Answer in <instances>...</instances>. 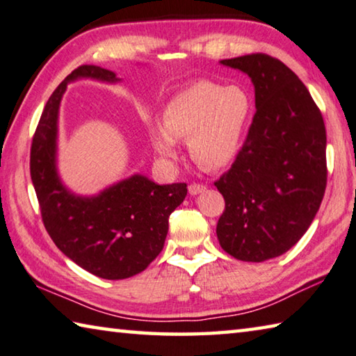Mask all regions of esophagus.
Listing matches in <instances>:
<instances>
[{"label":"esophagus","mask_w":356,"mask_h":356,"mask_svg":"<svg viewBox=\"0 0 356 356\" xmlns=\"http://www.w3.org/2000/svg\"><path fill=\"white\" fill-rule=\"evenodd\" d=\"M207 191V186L205 184H191L189 186V194L191 195H199V194H202V192H205Z\"/></svg>","instance_id":"obj_1"}]
</instances>
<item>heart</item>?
I'll use <instances>...</instances> for the list:
<instances>
[{"label": "heart", "instance_id": "obj_1", "mask_svg": "<svg viewBox=\"0 0 356 356\" xmlns=\"http://www.w3.org/2000/svg\"><path fill=\"white\" fill-rule=\"evenodd\" d=\"M250 110V97L241 86L224 88L209 80L194 81L168 101L162 123L149 121L148 140L164 162L177 159V140H188L197 164L220 170L240 154Z\"/></svg>", "mask_w": 356, "mask_h": 356}]
</instances>
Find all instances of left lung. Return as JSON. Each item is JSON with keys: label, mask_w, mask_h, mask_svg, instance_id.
Masks as SVG:
<instances>
[{"label": "left lung", "mask_w": 356, "mask_h": 356, "mask_svg": "<svg viewBox=\"0 0 356 356\" xmlns=\"http://www.w3.org/2000/svg\"><path fill=\"white\" fill-rule=\"evenodd\" d=\"M254 85L255 108L246 142L214 186L225 211L220 248L243 261H265L295 246L309 229L326 188V131L305 83L264 54L219 61Z\"/></svg>", "instance_id": "1"}]
</instances>
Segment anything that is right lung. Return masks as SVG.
<instances>
[{
	"label": "right lung",
	"instance_id": "add662e5",
	"mask_svg": "<svg viewBox=\"0 0 356 356\" xmlns=\"http://www.w3.org/2000/svg\"><path fill=\"white\" fill-rule=\"evenodd\" d=\"M90 79L120 83L113 71L80 66L47 101L31 145V181L56 248L91 275L110 281L142 273L164 248L168 216L188 195L184 183L157 184L142 173L95 195L75 194L58 172V120L69 83Z\"/></svg>",
	"mask_w": 356,
	"mask_h": 356
}]
</instances>
